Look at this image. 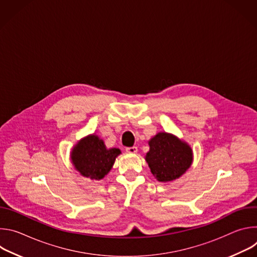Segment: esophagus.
<instances>
[{
  "label": "esophagus",
  "instance_id": "esophagus-1",
  "mask_svg": "<svg viewBox=\"0 0 257 257\" xmlns=\"http://www.w3.org/2000/svg\"><path fill=\"white\" fill-rule=\"evenodd\" d=\"M126 152L129 154H135L137 152L136 146H131V148H126Z\"/></svg>",
  "mask_w": 257,
  "mask_h": 257
}]
</instances>
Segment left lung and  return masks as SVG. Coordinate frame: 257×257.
<instances>
[{
  "label": "left lung",
  "mask_w": 257,
  "mask_h": 257,
  "mask_svg": "<svg viewBox=\"0 0 257 257\" xmlns=\"http://www.w3.org/2000/svg\"><path fill=\"white\" fill-rule=\"evenodd\" d=\"M150 143V152L146 154L153 175L161 182L175 180L184 174L192 163L190 146L168 133L157 134Z\"/></svg>",
  "instance_id": "obj_1"
}]
</instances>
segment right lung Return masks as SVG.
I'll list each match as a JSON object with an SVG mask.
<instances>
[{"label":"right lung","mask_w":257,"mask_h":257,"mask_svg":"<svg viewBox=\"0 0 257 257\" xmlns=\"http://www.w3.org/2000/svg\"><path fill=\"white\" fill-rule=\"evenodd\" d=\"M120 154L119 149L106 150L101 139L95 135H90L79 141L73 149L71 160L82 176L100 180L112 169Z\"/></svg>","instance_id":"right-lung-1"}]
</instances>
